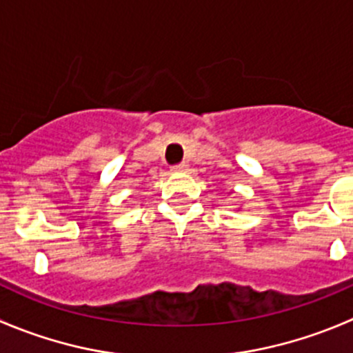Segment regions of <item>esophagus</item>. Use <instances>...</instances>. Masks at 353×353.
Returning a JSON list of instances; mask_svg holds the SVG:
<instances>
[{"label":"esophagus","instance_id":"1","mask_svg":"<svg viewBox=\"0 0 353 353\" xmlns=\"http://www.w3.org/2000/svg\"><path fill=\"white\" fill-rule=\"evenodd\" d=\"M170 170H172V172H186L188 165L186 163H177V165L170 167Z\"/></svg>","mask_w":353,"mask_h":353}]
</instances>
